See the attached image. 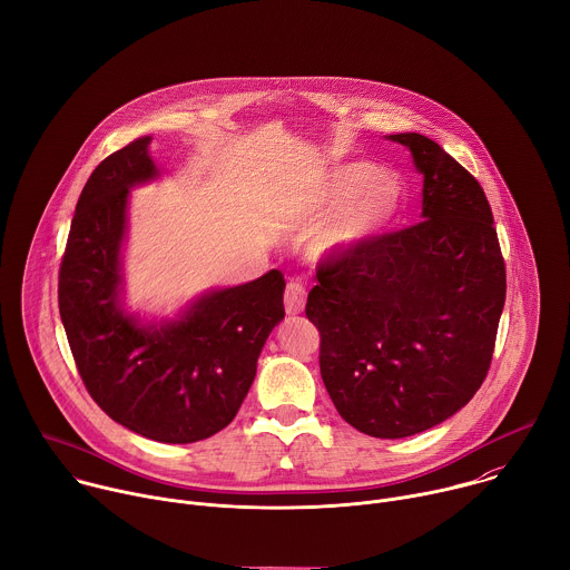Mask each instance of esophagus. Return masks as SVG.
<instances>
[{"label": "esophagus", "instance_id": "34e87169", "mask_svg": "<svg viewBox=\"0 0 570 570\" xmlns=\"http://www.w3.org/2000/svg\"><path fill=\"white\" fill-rule=\"evenodd\" d=\"M307 292L298 281H289L285 287V309L287 314H301L305 307Z\"/></svg>", "mask_w": 570, "mask_h": 570}]
</instances>
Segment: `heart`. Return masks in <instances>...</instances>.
Returning a JSON list of instances; mask_svg holds the SVG:
<instances>
[{"mask_svg": "<svg viewBox=\"0 0 570 570\" xmlns=\"http://www.w3.org/2000/svg\"><path fill=\"white\" fill-rule=\"evenodd\" d=\"M375 177L377 168H373L371 164L346 166L332 177L325 193L321 195V206L341 204L344 199L353 197L362 187L365 190L361 189L363 193L346 206V210L316 236L314 252L318 256H330L351 249L353 245L382 232L397 215L402 206V188L389 177H380L373 183L372 179Z\"/></svg>", "mask_w": 570, "mask_h": 570, "instance_id": "heart-1", "label": "heart"}]
</instances>
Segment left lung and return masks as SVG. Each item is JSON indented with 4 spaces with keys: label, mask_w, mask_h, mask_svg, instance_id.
Listing matches in <instances>:
<instances>
[{
    "label": "left lung",
    "mask_w": 570,
    "mask_h": 570,
    "mask_svg": "<svg viewBox=\"0 0 570 570\" xmlns=\"http://www.w3.org/2000/svg\"><path fill=\"white\" fill-rule=\"evenodd\" d=\"M422 219L318 261L305 314L323 384L351 426L406 438L461 411L488 377L505 303L490 202L435 141L406 132Z\"/></svg>",
    "instance_id": "8db88e82"
}]
</instances>
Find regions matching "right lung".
Listing matches in <instances>:
<instances>
[{"mask_svg": "<svg viewBox=\"0 0 570 570\" xmlns=\"http://www.w3.org/2000/svg\"><path fill=\"white\" fill-rule=\"evenodd\" d=\"M150 137L102 159L87 179L60 263L58 305L91 400L126 429L168 444L229 424L258 355L285 316L278 269L199 298L179 321L146 327L119 307L128 188L157 175Z\"/></svg>", "mask_w": 570, "mask_h": 570, "instance_id": "obj_1", "label": "right lung"}]
</instances>
